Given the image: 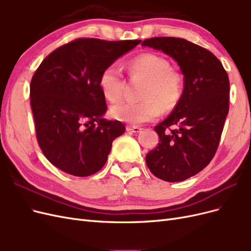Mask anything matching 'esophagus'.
<instances>
[{"instance_id":"esophagus-1","label":"esophagus","mask_w":251,"mask_h":251,"mask_svg":"<svg viewBox=\"0 0 251 251\" xmlns=\"http://www.w3.org/2000/svg\"><path fill=\"white\" fill-rule=\"evenodd\" d=\"M126 131L131 132V133H139L141 131V127L137 126H127Z\"/></svg>"}]
</instances>
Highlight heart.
<instances>
[{
  "label": "heart",
  "mask_w": 251,
  "mask_h": 251,
  "mask_svg": "<svg viewBox=\"0 0 251 251\" xmlns=\"http://www.w3.org/2000/svg\"><path fill=\"white\" fill-rule=\"evenodd\" d=\"M132 75L147 80L141 101H121L111 108L114 118L131 125L153 121L161 115L163 109L171 111L177 107L184 91L182 73L170 66L165 57L155 53H143L130 63ZM102 95L114 102L124 94L125 80L120 67L113 63L102 70L100 80Z\"/></svg>",
  "instance_id": "heart-1"
}]
</instances>
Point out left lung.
<instances>
[{
  "label": "left lung",
  "instance_id": "left-lung-1",
  "mask_svg": "<svg viewBox=\"0 0 251 251\" xmlns=\"http://www.w3.org/2000/svg\"><path fill=\"white\" fill-rule=\"evenodd\" d=\"M141 45L172 56L184 75L183 95L155 126L159 143L146 156L157 178L183 181L206 168L218 150L229 110L228 75L210 51L187 40L159 36Z\"/></svg>",
  "mask_w": 251,
  "mask_h": 251
}]
</instances>
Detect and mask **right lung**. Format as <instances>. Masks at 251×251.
<instances>
[{"label": "right lung", "mask_w": 251, "mask_h": 251, "mask_svg": "<svg viewBox=\"0 0 251 251\" xmlns=\"http://www.w3.org/2000/svg\"><path fill=\"white\" fill-rule=\"evenodd\" d=\"M140 42L82 37L51 52L37 68L30 83L36 139L57 169L87 177L107 162L113 140L126 127L103 118L108 108L98 80Z\"/></svg>", "instance_id": "right-lung-1"}]
</instances>
